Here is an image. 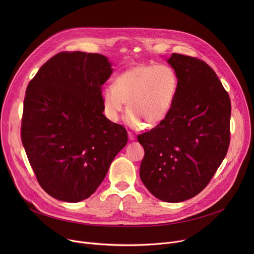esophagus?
<instances>
[{
    "mask_svg": "<svg viewBox=\"0 0 254 254\" xmlns=\"http://www.w3.org/2000/svg\"><path fill=\"white\" fill-rule=\"evenodd\" d=\"M127 134H128V138H129L130 140H134V139H135V135H134V133H133V132H131V131H127Z\"/></svg>",
    "mask_w": 254,
    "mask_h": 254,
    "instance_id": "34e87169",
    "label": "esophagus"
}]
</instances>
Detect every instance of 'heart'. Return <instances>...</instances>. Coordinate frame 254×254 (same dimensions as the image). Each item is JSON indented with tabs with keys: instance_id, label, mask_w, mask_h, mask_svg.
<instances>
[{
	"instance_id": "obj_1",
	"label": "heart",
	"mask_w": 254,
	"mask_h": 254,
	"mask_svg": "<svg viewBox=\"0 0 254 254\" xmlns=\"http://www.w3.org/2000/svg\"><path fill=\"white\" fill-rule=\"evenodd\" d=\"M178 88V78L173 68L160 64H138L121 73L102 90L101 99L105 116L118 122L125 108L129 112L127 123L137 127L160 124L168 115Z\"/></svg>"
}]
</instances>
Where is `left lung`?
I'll list each match as a JSON object with an SVG mask.
<instances>
[{
    "mask_svg": "<svg viewBox=\"0 0 254 254\" xmlns=\"http://www.w3.org/2000/svg\"><path fill=\"white\" fill-rule=\"evenodd\" d=\"M168 62L178 88L166 118L137 135L144 150L139 177L155 197L177 203L204 190L224 160L230 143L231 102L203 60L173 53Z\"/></svg>",
    "mask_w": 254,
    "mask_h": 254,
    "instance_id": "obj_1",
    "label": "left lung"
}]
</instances>
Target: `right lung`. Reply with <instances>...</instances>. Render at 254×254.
Returning a JSON list of instances; mask_svg holds the SVG:
<instances>
[{
	"label": "right lung",
	"instance_id": "add662e5",
	"mask_svg": "<svg viewBox=\"0 0 254 254\" xmlns=\"http://www.w3.org/2000/svg\"><path fill=\"white\" fill-rule=\"evenodd\" d=\"M111 66L101 54L64 51L27 86L22 143L39 185L55 199L91 196L127 142V129L102 114L101 86Z\"/></svg>",
	"mask_w": 254,
	"mask_h": 254
}]
</instances>
